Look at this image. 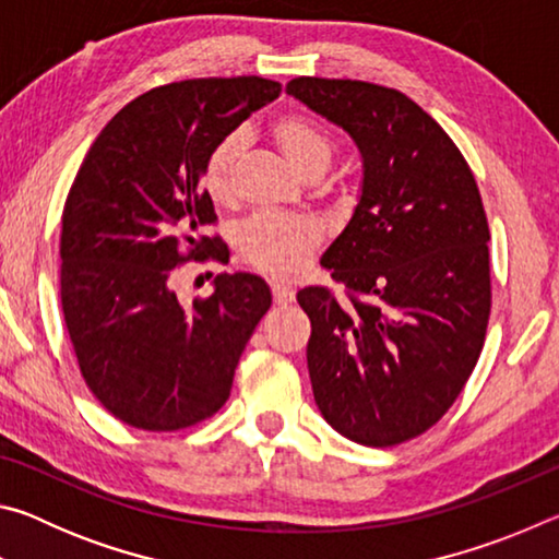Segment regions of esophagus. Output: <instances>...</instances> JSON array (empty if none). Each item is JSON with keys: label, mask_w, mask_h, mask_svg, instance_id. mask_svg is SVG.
<instances>
[{"label": "esophagus", "mask_w": 559, "mask_h": 559, "mask_svg": "<svg viewBox=\"0 0 559 559\" xmlns=\"http://www.w3.org/2000/svg\"><path fill=\"white\" fill-rule=\"evenodd\" d=\"M271 293H273V300H276V306H288V302L296 300V290H293L288 283L273 281L271 283Z\"/></svg>", "instance_id": "esophagus-1"}]
</instances>
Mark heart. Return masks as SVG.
<instances>
[{
	"label": "heart",
	"instance_id": "b5f03b06",
	"mask_svg": "<svg viewBox=\"0 0 559 559\" xmlns=\"http://www.w3.org/2000/svg\"><path fill=\"white\" fill-rule=\"evenodd\" d=\"M271 138L300 177L310 175L313 169H328L330 157H333L330 138L316 122L302 116H283L273 120ZM239 153L241 140L229 135L212 150L210 159H206L202 185L214 202L231 200V177ZM318 243V226L310 219H302V216H253L239 231L241 257L251 266L278 278L296 276L298 271L306 269Z\"/></svg>",
	"mask_w": 559,
	"mask_h": 559
}]
</instances>
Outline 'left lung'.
<instances>
[{
  "label": "left lung",
  "instance_id": "8db88e82",
  "mask_svg": "<svg viewBox=\"0 0 559 559\" xmlns=\"http://www.w3.org/2000/svg\"><path fill=\"white\" fill-rule=\"evenodd\" d=\"M286 93L345 130L362 163L357 206L320 259L349 300L298 290L316 404L349 441L394 447L449 412L484 349V202L459 147L404 93L313 75Z\"/></svg>",
  "mask_w": 559,
  "mask_h": 559
}]
</instances>
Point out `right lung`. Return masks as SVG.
Here are the masks:
<instances>
[{"mask_svg":"<svg viewBox=\"0 0 559 559\" xmlns=\"http://www.w3.org/2000/svg\"><path fill=\"white\" fill-rule=\"evenodd\" d=\"M281 83L192 79L116 112L73 179L61 231V306L81 374L128 427L177 431L229 400L246 343L271 308L253 273H219L185 306L169 286L187 259L224 261L202 173L212 150ZM185 240L190 251L182 254Z\"/></svg>","mask_w":559,"mask_h":559,"instance_id":"1","label":"right lung"}]
</instances>
